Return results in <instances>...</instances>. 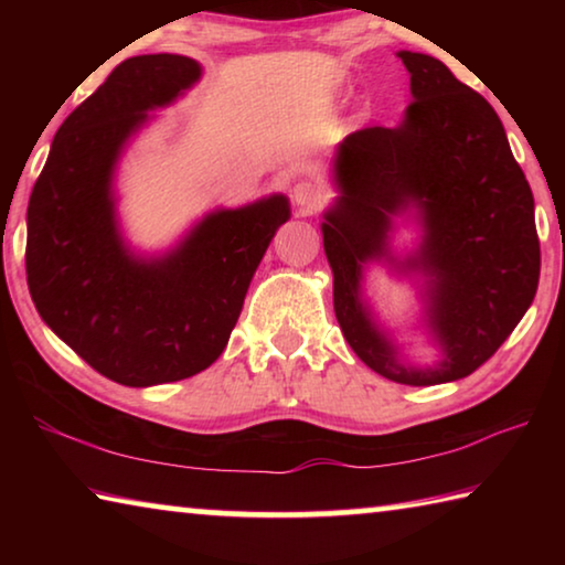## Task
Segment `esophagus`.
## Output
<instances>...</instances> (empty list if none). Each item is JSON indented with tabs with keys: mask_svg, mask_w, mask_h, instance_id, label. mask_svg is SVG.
Segmentation results:
<instances>
[{
	"mask_svg": "<svg viewBox=\"0 0 565 565\" xmlns=\"http://www.w3.org/2000/svg\"><path fill=\"white\" fill-rule=\"evenodd\" d=\"M291 196L294 204L301 209V214H313L323 204V191L317 184H311V181H299L294 186Z\"/></svg>",
	"mask_w": 565,
	"mask_h": 565,
	"instance_id": "obj_1",
	"label": "esophagus"
}]
</instances>
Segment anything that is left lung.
<instances>
[{
	"mask_svg": "<svg viewBox=\"0 0 565 565\" xmlns=\"http://www.w3.org/2000/svg\"><path fill=\"white\" fill-rule=\"evenodd\" d=\"M411 97L396 127L349 134L333 151L339 196L323 212L333 311L353 353L406 386L458 381L511 337L539 289L533 194L499 114L436 56L398 52ZM394 215L419 224L414 253L390 248ZM369 263L418 280L422 326L439 351L408 364L362 294Z\"/></svg>",
	"mask_w": 565,
	"mask_h": 565,
	"instance_id": "8db88e82",
	"label": "left lung"
}]
</instances>
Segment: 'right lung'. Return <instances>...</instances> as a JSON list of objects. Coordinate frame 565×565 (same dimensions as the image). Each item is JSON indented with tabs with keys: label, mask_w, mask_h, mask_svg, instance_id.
I'll list each match as a JSON object with an SVG mask.
<instances>
[{
	"label": "right lung",
	"mask_w": 565,
	"mask_h": 565,
	"mask_svg": "<svg viewBox=\"0 0 565 565\" xmlns=\"http://www.w3.org/2000/svg\"><path fill=\"white\" fill-rule=\"evenodd\" d=\"M202 79L181 54L131 56L54 134L26 209V284L42 321L124 386H157L212 366L276 228L284 194L204 214L161 254L124 238L117 169L129 141Z\"/></svg>",
	"instance_id": "add662e5"
}]
</instances>
